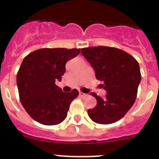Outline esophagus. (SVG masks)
I'll return each instance as SVG.
<instances>
[{"label":"esophagus","instance_id":"1","mask_svg":"<svg viewBox=\"0 0 159 159\" xmlns=\"http://www.w3.org/2000/svg\"><path fill=\"white\" fill-rule=\"evenodd\" d=\"M79 95H80V97H85L88 95V94H85V93H83V92H80V93H79Z\"/></svg>","mask_w":159,"mask_h":159}]
</instances>
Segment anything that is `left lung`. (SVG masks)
Here are the masks:
<instances>
[{"instance_id": "1", "label": "left lung", "mask_w": 159, "mask_h": 159, "mask_svg": "<svg viewBox=\"0 0 159 159\" xmlns=\"http://www.w3.org/2000/svg\"><path fill=\"white\" fill-rule=\"evenodd\" d=\"M81 53L93 67L97 80L107 91L104 99L92 92L97 105L88 109L92 121L111 124L121 119L134 104L141 81L139 63L121 49L106 46L84 48Z\"/></svg>"}]
</instances>
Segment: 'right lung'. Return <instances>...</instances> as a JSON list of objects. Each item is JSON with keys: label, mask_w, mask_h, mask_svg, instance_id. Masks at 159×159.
I'll list each match as a JSON object with an SVG mask.
<instances>
[{"label": "right lung", "mask_w": 159, "mask_h": 159, "mask_svg": "<svg viewBox=\"0 0 159 159\" xmlns=\"http://www.w3.org/2000/svg\"><path fill=\"white\" fill-rule=\"evenodd\" d=\"M80 52V48H41L23 60L16 75L20 100L36 122L52 126L66 119L71 101L79 92H62L55 82L61 80L66 63Z\"/></svg>", "instance_id": "right-lung-1"}]
</instances>
